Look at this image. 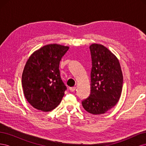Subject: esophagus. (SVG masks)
I'll list each match as a JSON object with an SVG mask.
<instances>
[{"label":"esophagus","mask_w":146,"mask_h":146,"mask_svg":"<svg viewBox=\"0 0 146 146\" xmlns=\"http://www.w3.org/2000/svg\"><path fill=\"white\" fill-rule=\"evenodd\" d=\"M76 88L75 87V86H74V87H70V88H69L70 91H71V92H74L75 90H76Z\"/></svg>","instance_id":"obj_1"}]
</instances>
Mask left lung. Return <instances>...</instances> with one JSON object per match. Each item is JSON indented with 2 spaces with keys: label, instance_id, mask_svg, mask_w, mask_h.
I'll use <instances>...</instances> for the list:
<instances>
[{
  "label": "left lung",
  "instance_id": "1",
  "mask_svg": "<svg viewBox=\"0 0 146 146\" xmlns=\"http://www.w3.org/2000/svg\"><path fill=\"white\" fill-rule=\"evenodd\" d=\"M90 50L92 61L91 92L82 104L90 113L101 114L115 106L120 98L123 76L117 58L107 48L93 44Z\"/></svg>",
  "mask_w": 146,
  "mask_h": 146
}]
</instances>
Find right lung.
Segmentation results:
<instances>
[{"instance_id": "right-lung-1", "label": "right lung", "mask_w": 146, "mask_h": 146, "mask_svg": "<svg viewBox=\"0 0 146 146\" xmlns=\"http://www.w3.org/2000/svg\"><path fill=\"white\" fill-rule=\"evenodd\" d=\"M68 49L67 46L46 45L27 61L22 86L26 99L36 109L50 111L61 101L67 88L61 78L59 65Z\"/></svg>"}]
</instances>
